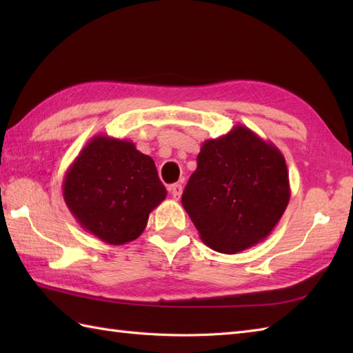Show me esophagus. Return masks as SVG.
<instances>
[{"mask_svg": "<svg viewBox=\"0 0 353 353\" xmlns=\"http://www.w3.org/2000/svg\"><path fill=\"white\" fill-rule=\"evenodd\" d=\"M168 191H170V194L172 196V199L174 200H179L182 197V191H183V188H182V185L181 183H174V185H170L168 186Z\"/></svg>", "mask_w": 353, "mask_h": 353, "instance_id": "34e87169", "label": "esophagus"}]
</instances>
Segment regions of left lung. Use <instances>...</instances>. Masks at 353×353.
<instances>
[{"label": "left lung", "mask_w": 353, "mask_h": 353, "mask_svg": "<svg viewBox=\"0 0 353 353\" xmlns=\"http://www.w3.org/2000/svg\"><path fill=\"white\" fill-rule=\"evenodd\" d=\"M290 196L281 150L238 124L223 137L203 142L182 205L201 241L234 254L272 234Z\"/></svg>", "instance_id": "8db88e82"}]
</instances>
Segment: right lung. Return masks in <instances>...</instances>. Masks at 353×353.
Here are the masks:
<instances>
[{
	"label": "right lung",
	"instance_id": "right-lung-1",
	"mask_svg": "<svg viewBox=\"0 0 353 353\" xmlns=\"http://www.w3.org/2000/svg\"><path fill=\"white\" fill-rule=\"evenodd\" d=\"M63 200L74 219L101 241L121 245L144 232L167 197L154 161L132 141L97 134L66 170Z\"/></svg>",
	"mask_w": 353,
	"mask_h": 353
}]
</instances>
